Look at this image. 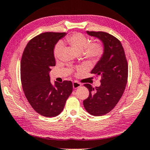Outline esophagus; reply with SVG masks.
Returning a JSON list of instances; mask_svg holds the SVG:
<instances>
[{
    "label": "esophagus",
    "mask_w": 150,
    "mask_h": 150,
    "mask_svg": "<svg viewBox=\"0 0 150 150\" xmlns=\"http://www.w3.org/2000/svg\"><path fill=\"white\" fill-rule=\"evenodd\" d=\"M81 83L77 82V81H74V82L73 83V87L74 89H77L78 88H79L81 86Z\"/></svg>",
    "instance_id": "34e87169"
}]
</instances>
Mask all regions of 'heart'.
<instances>
[{
    "label": "heart",
    "instance_id": "obj_1",
    "mask_svg": "<svg viewBox=\"0 0 150 150\" xmlns=\"http://www.w3.org/2000/svg\"><path fill=\"white\" fill-rule=\"evenodd\" d=\"M66 42L75 50L77 54L82 53L86 58L90 60H97L102 56L103 53V47L100 43L90 44L89 39L82 33H73L67 38ZM62 47L63 45L62 42H58L55 45L53 51L55 58L59 57Z\"/></svg>",
    "mask_w": 150,
    "mask_h": 150
}]
</instances>
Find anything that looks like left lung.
Masks as SVG:
<instances>
[{"mask_svg":"<svg viewBox=\"0 0 150 150\" xmlns=\"http://www.w3.org/2000/svg\"><path fill=\"white\" fill-rule=\"evenodd\" d=\"M90 36L98 38L103 46V53L91 73L101 77V85L95 88L89 83L83 86L89 96L83 101L86 110L93 116H101L110 112L119 102L127 81L128 66L121 42L103 31H86Z\"/></svg>","mask_w":150,"mask_h":150,"instance_id":"left-lung-1","label":"left lung"}]
</instances>
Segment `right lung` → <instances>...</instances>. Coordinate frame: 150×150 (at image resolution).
Instances as JSON below:
<instances>
[{
	"label": "right lung",
	"instance_id": "add662e5",
	"mask_svg": "<svg viewBox=\"0 0 150 150\" xmlns=\"http://www.w3.org/2000/svg\"><path fill=\"white\" fill-rule=\"evenodd\" d=\"M66 33L46 32L31 39L24 50L21 64L22 86L28 101L40 115L57 116L73 91L71 81L51 82L49 72L55 66L54 48Z\"/></svg>",
	"mask_w": 150,
	"mask_h": 150
}]
</instances>
